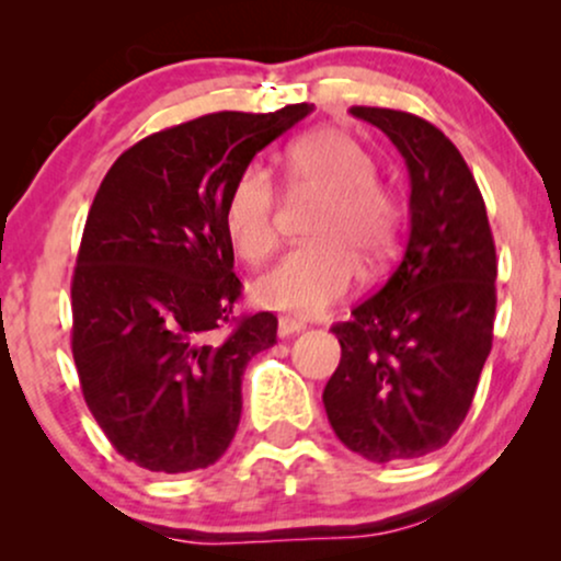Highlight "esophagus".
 Wrapping results in <instances>:
<instances>
[{
    "instance_id": "34e87169",
    "label": "esophagus",
    "mask_w": 561,
    "mask_h": 561,
    "mask_svg": "<svg viewBox=\"0 0 561 561\" xmlns=\"http://www.w3.org/2000/svg\"><path fill=\"white\" fill-rule=\"evenodd\" d=\"M302 330H306V324L298 319H289V317L279 319V337H293V334H298Z\"/></svg>"
}]
</instances>
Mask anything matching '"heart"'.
Masks as SVG:
<instances>
[{
    "instance_id": "b5f03b06",
    "label": "heart",
    "mask_w": 561,
    "mask_h": 561,
    "mask_svg": "<svg viewBox=\"0 0 561 561\" xmlns=\"http://www.w3.org/2000/svg\"><path fill=\"white\" fill-rule=\"evenodd\" d=\"M285 176L295 192L321 205L308 227L306 248L293 250L253 285L268 311L311 319L353 293L362 276L388 266L398 240L396 197L377 182V163L351 134L317 128L285 152ZM276 195L268 173L244 169L229 186L224 227L242 261L263 263L276 250Z\"/></svg>"
}]
</instances>
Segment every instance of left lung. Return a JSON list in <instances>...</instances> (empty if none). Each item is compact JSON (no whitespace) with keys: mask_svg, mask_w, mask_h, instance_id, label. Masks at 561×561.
<instances>
[{"mask_svg":"<svg viewBox=\"0 0 561 561\" xmlns=\"http://www.w3.org/2000/svg\"><path fill=\"white\" fill-rule=\"evenodd\" d=\"M409 169V234L385 287L332 327L343 356L324 388L353 454L403 461L443 448L465 422L493 345L495 244L472 171L440 128L403 111L351 107Z\"/></svg>","mask_w":561,"mask_h":561,"instance_id":"1","label":"left lung"}]
</instances>
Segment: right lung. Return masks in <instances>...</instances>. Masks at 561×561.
Segmentation results:
<instances>
[{"label":"right lung","mask_w":561,"mask_h":561,"mask_svg":"<svg viewBox=\"0 0 561 561\" xmlns=\"http://www.w3.org/2000/svg\"><path fill=\"white\" fill-rule=\"evenodd\" d=\"M311 111L203 115L128 147L102 179L70 285V345L83 401L126 461L179 474L229 448L244 366L276 343V317H234L224 203Z\"/></svg>","instance_id":"1"}]
</instances>
